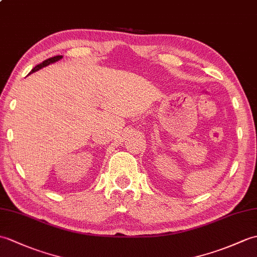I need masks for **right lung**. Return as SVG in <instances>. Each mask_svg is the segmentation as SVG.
Wrapping results in <instances>:
<instances>
[{
	"instance_id": "obj_1",
	"label": "right lung",
	"mask_w": 257,
	"mask_h": 257,
	"mask_svg": "<svg viewBox=\"0 0 257 257\" xmlns=\"http://www.w3.org/2000/svg\"><path fill=\"white\" fill-rule=\"evenodd\" d=\"M61 58H62V56H56V57H52V58L47 59V60H45L44 62H41V63H40V64H38V65H36V67L31 71V73L36 72V71H38V70H39V69H41V68L47 67V65H49L50 63H53V62H57V61H59V60H60Z\"/></svg>"
}]
</instances>
